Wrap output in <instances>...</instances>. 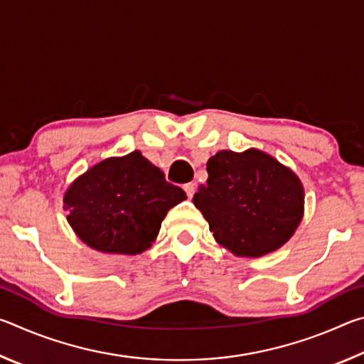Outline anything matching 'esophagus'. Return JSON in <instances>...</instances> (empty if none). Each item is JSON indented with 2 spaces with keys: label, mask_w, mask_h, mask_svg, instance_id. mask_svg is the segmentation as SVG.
Listing matches in <instances>:
<instances>
[{
  "label": "esophagus",
  "mask_w": 364,
  "mask_h": 364,
  "mask_svg": "<svg viewBox=\"0 0 364 364\" xmlns=\"http://www.w3.org/2000/svg\"><path fill=\"white\" fill-rule=\"evenodd\" d=\"M183 189H184V193H186V196L191 199V197L194 196L196 186H194V183H186V184H184V186H183Z\"/></svg>",
  "instance_id": "1"
}]
</instances>
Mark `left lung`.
I'll return each mask as SVG.
<instances>
[{"mask_svg":"<svg viewBox=\"0 0 364 364\" xmlns=\"http://www.w3.org/2000/svg\"><path fill=\"white\" fill-rule=\"evenodd\" d=\"M193 197L217 242L234 255L262 257L291 239L304 215V186L291 170L257 149L220 151Z\"/></svg>","mask_w":364,"mask_h":364,"instance_id":"8db88e82","label":"left lung"}]
</instances>
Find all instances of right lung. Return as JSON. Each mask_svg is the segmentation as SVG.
Segmentation results:
<instances>
[{"mask_svg": "<svg viewBox=\"0 0 364 364\" xmlns=\"http://www.w3.org/2000/svg\"><path fill=\"white\" fill-rule=\"evenodd\" d=\"M184 199L181 188L134 151L102 160L77 178L64 204L73 231L90 247L136 255L151 247L165 215Z\"/></svg>", "mask_w": 364, "mask_h": 364, "instance_id": "right-lung-1", "label": "right lung"}]
</instances>
